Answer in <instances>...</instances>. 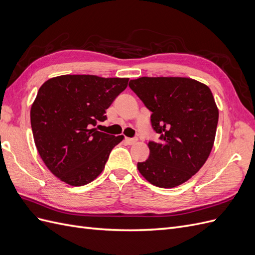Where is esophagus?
Segmentation results:
<instances>
[{"label":"esophagus","mask_w":255,"mask_h":255,"mask_svg":"<svg viewBox=\"0 0 255 255\" xmlns=\"http://www.w3.org/2000/svg\"><path fill=\"white\" fill-rule=\"evenodd\" d=\"M125 140H126V142H127L128 144H133V143H135V142L137 141L136 138H128V137H127Z\"/></svg>","instance_id":"34e87169"}]
</instances>
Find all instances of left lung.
Returning a JSON list of instances; mask_svg holds the SVG:
<instances>
[{
  "label": "left lung",
  "instance_id": "8db88e82",
  "mask_svg": "<svg viewBox=\"0 0 255 255\" xmlns=\"http://www.w3.org/2000/svg\"><path fill=\"white\" fill-rule=\"evenodd\" d=\"M129 88L152 112L158 141H149V158L138 163L144 179L161 188L188 181L213 149L219 111L211 89L189 78L157 76L132 80Z\"/></svg>",
  "mask_w": 255,
  "mask_h": 255
}]
</instances>
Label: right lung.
<instances>
[{
  "mask_svg": "<svg viewBox=\"0 0 255 255\" xmlns=\"http://www.w3.org/2000/svg\"><path fill=\"white\" fill-rule=\"evenodd\" d=\"M128 78L66 74L44 82L30 107L38 153L49 170L71 186H83L103 171L125 136L97 130L106 110L128 87Z\"/></svg>",
  "mask_w": 255,
  "mask_h": 255,
  "instance_id": "add662e5",
  "label": "right lung"
}]
</instances>
